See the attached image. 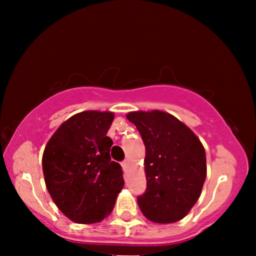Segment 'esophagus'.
I'll return each mask as SVG.
<instances>
[{
  "mask_svg": "<svg viewBox=\"0 0 256 256\" xmlns=\"http://www.w3.org/2000/svg\"><path fill=\"white\" fill-rule=\"evenodd\" d=\"M122 164V168H123V170L126 172V170H128V160H124V162L120 164Z\"/></svg>",
  "mask_w": 256,
  "mask_h": 256,
  "instance_id": "esophagus-1",
  "label": "esophagus"
}]
</instances>
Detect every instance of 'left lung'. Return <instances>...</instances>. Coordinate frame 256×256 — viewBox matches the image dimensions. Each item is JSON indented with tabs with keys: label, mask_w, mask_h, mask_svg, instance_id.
Masks as SVG:
<instances>
[{
	"label": "left lung",
	"mask_w": 256,
	"mask_h": 256,
	"mask_svg": "<svg viewBox=\"0 0 256 256\" xmlns=\"http://www.w3.org/2000/svg\"><path fill=\"white\" fill-rule=\"evenodd\" d=\"M146 146V190L138 198L144 216L156 224L180 222L201 196L206 151L192 130L170 112H130Z\"/></svg>",
	"instance_id": "left-lung-1"
}]
</instances>
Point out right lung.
Returning a JSON list of instances; mask_svg holds the SVG:
<instances>
[{
	"label": "right lung",
	"mask_w": 256,
	"mask_h": 256,
	"mask_svg": "<svg viewBox=\"0 0 256 256\" xmlns=\"http://www.w3.org/2000/svg\"><path fill=\"white\" fill-rule=\"evenodd\" d=\"M114 112L86 110L71 116L52 136L42 154V172L52 200L76 224L110 216L124 186L120 164L112 162L106 134Z\"/></svg>",
	"instance_id": "right-lung-1"
}]
</instances>
